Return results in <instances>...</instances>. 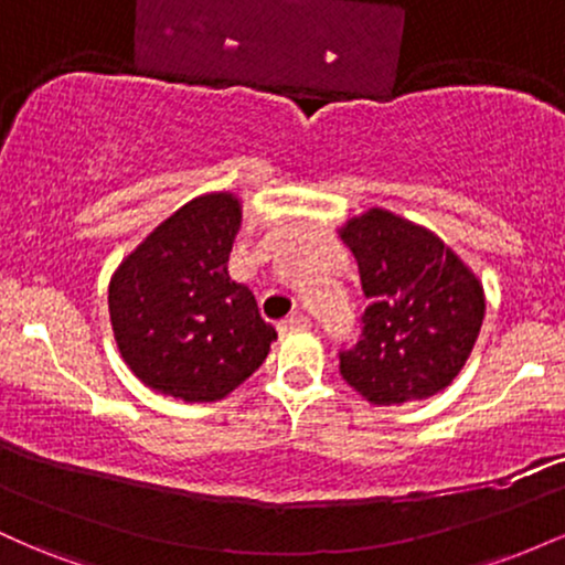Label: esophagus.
Returning a JSON list of instances; mask_svg holds the SVG:
<instances>
[{
    "label": "esophagus",
    "instance_id": "esophagus-1",
    "mask_svg": "<svg viewBox=\"0 0 565 565\" xmlns=\"http://www.w3.org/2000/svg\"><path fill=\"white\" fill-rule=\"evenodd\" d=\"M310 316L305 313H291L281 321V332H300V329H310Z\"/></svg>",
    "mask_w": 565,
    "mask_h": 565
}]
</instances>
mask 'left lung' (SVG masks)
I'll return each mask as SVG.
<instances>
[{
    "mask_svg": "<svg viewBox=\"0 0 565 565\" xmlns=\"http://www.w3.org/2000/svg\"><path fill=\"white\" fill-rule=\"evenodd\" d=\"M369 300L359 340L342 342L340 374L377 406L444 391L483 323V289L430 231L372 210L342 228Z\"/></svg>",
    "mask_w": 565,
    "mask_h": 565,
    "instance_id": "1",
    "label": "left lung"
}]
</instances>
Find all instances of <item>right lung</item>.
<instances>
[{"label":"right lung","mask_w":565,"mask_h":565,"mask_svg":"<svg viewBox=\"0 0 565 565\" xmlns=\"http://www.w3.org/2000/svg\"><path fill=\"white\" fill-rule=\"evenodd\" d=\"M238 225L231 193L193 199L116 270L108 289L116 345L153 391L217 401L263 366L276 329L225 268Z\"/></svg>","instance_id":"obj_1"}]
</instances>
